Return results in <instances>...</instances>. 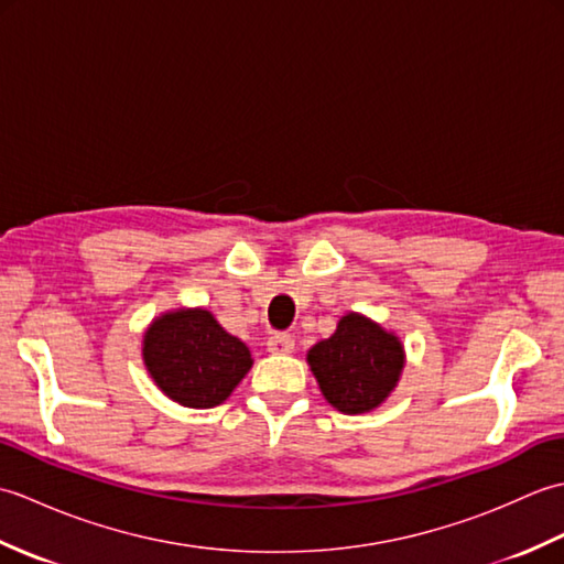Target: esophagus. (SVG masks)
Here are the masks:
<instances>
[{
    "mask_svg": "<svg viewBox=\"0 0 564 564\" xmlns=\"http://www.w3.org/2000/svg\"><path fill=\"white\" fill-rule=\"evenodd\" d=\"M267 346L271 354H291L295 349V339L289 332H279V334H273V337H269Z\"/></svg>",
    "mask_w": 564,
    "mask_h": 564,
    "instance_id": "34e87169",
    "label": "esophagus"
}]
</instances>
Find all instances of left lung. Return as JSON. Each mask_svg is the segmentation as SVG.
<instances>
[{
  "mask_svg": "<svg viewBox=\"0 0 564 564\" xmlns=\"http://www.w3.org/2000/svg\"><path fill=\"white\" fill-rule=\"evenodd\" d=\"M307 364L332 406L344 414H364L376 410L398 386L404 351L394 334L349 313L329 339L310 349Z\"/></svg>",
  "mask_w": 564,
  "mask_h": 564,
  "instance_id": "left-lung-1",
  "label": "left lung"
}]
</instances>
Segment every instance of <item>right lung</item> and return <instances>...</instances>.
<instances>
[{
	"label": "right lung",
	"instance_id": "add662e5",
	"mask_svg": "<svg viewBox=\"0 0 564 564\" xmlns=\"http://www.w3.org/2000/svg\"><path fill=\"white\" fill-rule=\"evenodd\" d=\"M142 358L166 398L194 410L225 402L251 368L247 346L208 310H176L154 319L142 341Z\"/></svg>",
	"mask_w": 564,
	"mask_h": 564
}]
</instances>
